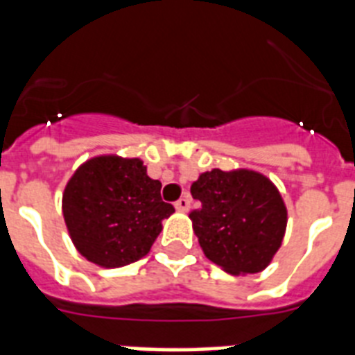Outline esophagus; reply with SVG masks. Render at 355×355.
<instances>
[{
	"label": "esophagus",
	"mask_w": 355,
	"mask_h": 355,
	"mask_svg": "<svg viewBox=\"0 0 355 355\" xmlns=\"http://www.w3.org/2000/svg\"><path fill=\"white\" fill-rule=\"evenodd\" d=\"M175 208H177L178 211L186 214V211L189 210V199H188V197H182V199H178L177 202H175Z\"/></svg>",
	"instance_id": "esophagus-1"
}]
</instances>
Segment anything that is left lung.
<instances>
[{"label": "left lung", "mask_w": 355, "mask_h": 355, "mask_svg": "<svg viewBox=\"0 0 355 355\" xmlns=\"http://www.w3.org/2000/svg\"><path fill=\"white\" fill-rule=\"evenodd\" d=\"M191 195L200 208L189 219L210 261L230 275L261 272L272 261L287 208L270 178L252 169H211L191 184Z\"/></svg>", "instance_id": "8db88e82"}]
</instances>
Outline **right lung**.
<instances>
[{
	"label": "right lung",
	"instance_id": "right-lung-1",
	"mask_svg": "<svg viewBox=\"0 0 355 355\" xmlns=\"http://www.w3.org/2000/svg\"><path fill=\"white\" fill-rule=\"evenodd\" d=\"M160 189L139 158L99 155L80 164L62 193L64 223L80 256L105 269L147 256L175 211Z\"/></svg>",
	"mask_w": 355,
	"mask_h": 355
}]
</instances>
